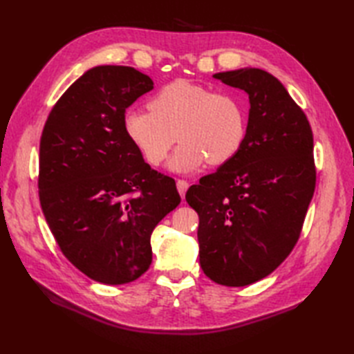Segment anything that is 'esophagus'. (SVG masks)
<instances>
[{
	"instance_id": "esophagus-1",
	"label": "esophagus",
	"mask_w": 354,
	"mask_h": 354,
	"mask_svg": "<svg viewBox=\"0 0 354 354\" xmlns=\"http://www.w3.org/2000/svg\"><path fill=\"white\" fill-rule=\"evenodd\" d=\"M176 187H178L179 194H181V196L184 198V196H185V192H187V189H189V187H190V184L187 183L185 179H178V181H176Z\"/></svg>"
}]
</instances>
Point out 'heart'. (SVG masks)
<instances>
[{
	"instance_id": "obj_1",
	"label": "heart",
	"mask_w": 354,
	"mask_h": 354,
	"mask_svg": "<svg viewBox=\"0 0 354 354\" xmlns=\"http://www.w3.org/2000/svg\"><path fill=\"white\" fill-rule=\"evenodd\" d=\"M149 109H129L124 132L146 160L164 161L176 138L181 141L169 167L179 173L198 170L207 161L221 165L234 158L246 137V104L230 91L187 80L162 86Z\"/></svg>"
}]
</instances>
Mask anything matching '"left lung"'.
I'll return each instance as SVG.
<instances>
[{"label": "left lung", "mask_w": 354, "mask_h": 354, "mask_svg": "<svg viewBox=\"0 0 354 354\" xmlns=\"http://www.w3.org/2000/svg\"><path fill=\"white\" fill-rule=\"evenodd\" d=\"M213 77L250 95L246 137L234 158L185 194L199 214V261L217 284L269 275L297 245L317 184L313 133L281 82L260 68Z\"/></svg>", "instance_id": "left-lung-1"}]
</instances>
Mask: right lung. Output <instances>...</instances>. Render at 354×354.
<instances>
[{
  "label": "right lung",
  "mask_w": 354,
  "mask_h": 354,
  "mask_svg": "<svg viewBox=\"0 0 354 354\" xmlns=\"http://www.w3.org/2000/svg\"><path fill=\"white\" fill-rule=\"evenodd\" d=\"M153 89L132 66L100 65L66 89L39 145V201L62 254L103 284L137 280L152 263L150 236L181 196L175 179L142 160L123 126Z\"/></svg>",
  "instance_id": "add662e5"
}]
</instances>
